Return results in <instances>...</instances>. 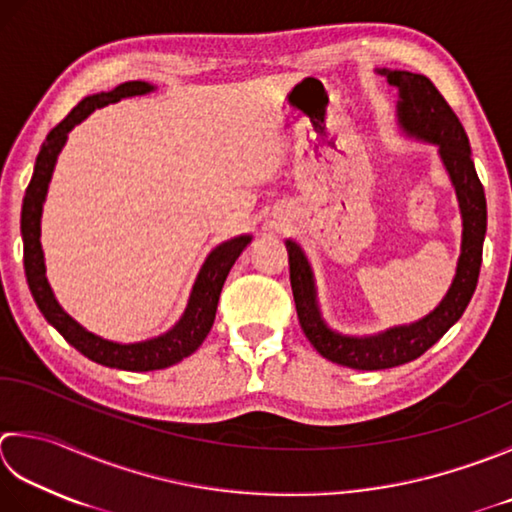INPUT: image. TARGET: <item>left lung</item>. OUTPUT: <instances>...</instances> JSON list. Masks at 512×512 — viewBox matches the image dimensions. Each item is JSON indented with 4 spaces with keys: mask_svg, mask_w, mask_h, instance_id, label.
<instances>
[{
    "mask_svg": "<svg viewBox=\"0 0 512 512\" xmlns=\"http://www.w3.org/2000/svg\"><path fill=\"white\" fill-rule=\"evenodd\" d=\"M388 84L399 88V122L408 135L426 139L439 146L462 208L464 235L457 275L433 313L410 326L390 328L373 337H346L330 330L317 308L313 270L295 242H286L290 262V286H293L295 308L308 342L322 357L333 364L355 370H382L413 362L419 355L439 342L453 326L473 297L482 266V250L486 235V195L479 182L473 159H470L468 137L459 124L453 108L428 77L408 70H382Z\"/></svg>",
    "mask_w": 512,
    "mask_h": 512,
    "instance_id": "obj_1",
    "label": "left lung"
}]
</instances>
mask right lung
<instances>
[{"label":"right lung","mask_w":512,"mask_h":512,"mask_svg":"<svg viewBox=\"0 0 512 512\" xmlns=\"http://www.w3.org/2000/svg\"><path fill=\"white\" fill-rule=\"evenodd\" d=\"M150 90H153V86L146 82H124L117 88L108 90V93L84 97L82 102L70 110L62 122H59L46 135V142L42 144V148H39L33 177H30V184L26 188L24 204H22L24 270H26L28 288L30 293H33L37 308L42 310V315L48 319V324H53L59 330V335H62L70 346H75L79 353L102 366L133 370V373L168 368L177 362H182L184 357L193 355L195 350L202 346L206 335L210 333V328H213L219 293H222V286L226 282L230 268H233L235 259L242 255V250L250 242L248 235H242V237L230 239V242L222 246H217L213 253L208 255L202 270H199L197 282L193 286V293H190L186 313L182 315V319H179V322L170 328L166 335L148 339V342H139V344L108 342V339L88 333L86 328L79 326L75 319L66 315L62 306L57 304V299L46 279L44 253H42V244H39V219H42V204L46 199L48 182H50V175H53L59 150H62V146L66 144L70 128L79 122H84L95 108L115 104L124 97L144 95V93H150Z\"/></svg>","instance_id":"add662e5"}]
</instances>
